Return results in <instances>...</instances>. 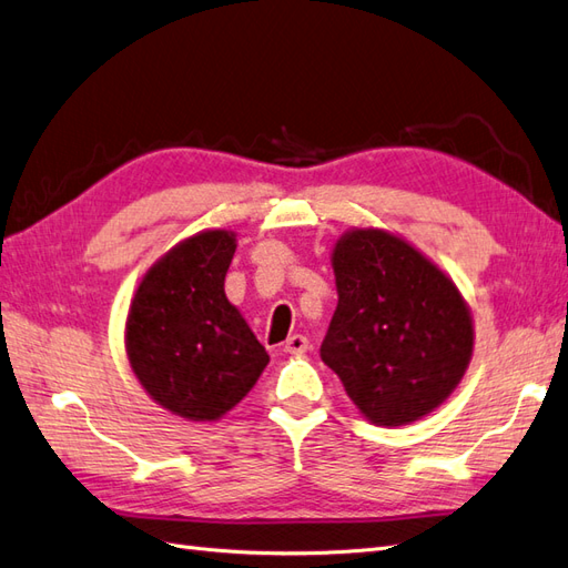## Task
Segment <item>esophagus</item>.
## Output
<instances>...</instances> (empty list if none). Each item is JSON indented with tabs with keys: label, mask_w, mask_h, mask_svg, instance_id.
<instances>
[{
	"label": "esophagus",
	"mask_w": 568,
	"mask_h": 568,
	"mask_svg": "<svg viewBox=\"0 0 568 568\" xmlns=\"http://www.w3.org/2000/svg\"><path fill=\"white\" fill-rule=\"evenodd\" d=\"M308 347H311V342H308V337H303V335H292L284 342L286 354H306Z\"/></svg>",
	"instance_id": "esophagus-1"
}]
</instances>
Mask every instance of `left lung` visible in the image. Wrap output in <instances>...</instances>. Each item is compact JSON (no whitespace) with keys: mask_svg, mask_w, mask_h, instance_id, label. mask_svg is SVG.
<instances>
[{"mask_svg":"<svg viewBox=\"0 0 568 568\" xmlns=\"http://www.w3.org/2000/svg\"><path fill=\"white\" fill-rule=\"evenodd\" d=\"M337 308L321 347L371 424L405 426L458 388L475 349L467 301L397 233L352 229L332 247Z\"/></svg>","mask_w":568,"mask_h":568,"instance_id":"left-lung-1","label":"left lung"}]
</instances>
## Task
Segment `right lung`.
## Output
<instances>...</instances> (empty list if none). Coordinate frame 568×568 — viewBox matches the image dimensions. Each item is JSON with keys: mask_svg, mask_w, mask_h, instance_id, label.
Wrapping results in <instances>:
<instances>
[{"mask_svg": "<svg viewBox=\"0 0 568 568\" xmlns=\"http://www.w3.org/2000/svg\"><path fill=\"white\" fill-rule=\"evenodd\" d=\"M236 233L206 229L146 270L130 301L124 352L156 405L216 422L253 390L270 354L224 292Z\"/></svg>", "mask_w": 568, "mask_h": 568, "instance_id": "add662e5", "label": "right lung"}]
</instances>
